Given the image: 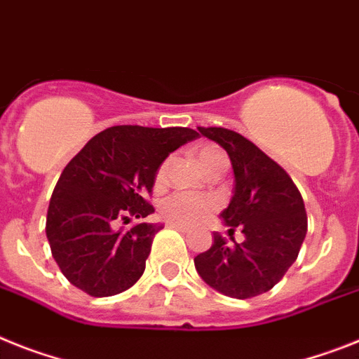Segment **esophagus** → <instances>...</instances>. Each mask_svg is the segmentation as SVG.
<instances>
[{
  "instance_id": "1",
  "label": "esophagus",
  "mask_w": 359,
  "mask_h": 359,
  "mask_svg": "<svg viewBox=\"0 0 359 359\" xmlns=\"http://www.w3.org/2000/svg\"><path fill=\"white\" fill-rule=\"evenodd\" d=\"M168 226H170V228H173V230L180 231V233H188V231H189L188 226H184V224H177V222H168Z\"/></svg>"
}]
</instances>
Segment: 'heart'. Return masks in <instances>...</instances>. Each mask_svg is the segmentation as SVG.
I'll list each match as a JSON object with an SVG mask.
<instances>
[{"label": "heart", "instance_id": "obj_1", "mask_svg": "<svg viewBox=\"0 0 359 359\" xmlns=\"http://www.w3.org/2000/svg\"><path fill=\"white\" fill-rule=\"evenodd\" d=\"M226 158L224 151L221 147L213 146V144H206L197 149V161L204 171L217 161ZM171 158H164L158 164L155 171V186H162L168 177V168H170ZM217 208V201L213 197H203V195L186 194V191H179L170 197H165L158 206V212L164 217L165 221L177 222V224H195V222L203 221L204 217L210 215Z\"/></svg>", "mask_w": 359, "mask_h": 359}]
</instances>
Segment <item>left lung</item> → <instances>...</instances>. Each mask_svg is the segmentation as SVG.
Returning <instances> with one entry per match:
<instances>
[{
	"mask_svg": "<svg viewBox=\"0 0 359 359\" xmlns=\"http://www.w3.org/2000/svg\"><path fill=\"white\" fill-rule=\"evenodd\" d=\"M197 129L230 156L236 188L221 217L230 233L239 226L245 243L228 246L213 233L210 250L194 259L195 268L224 296L255 297L276 287L297 259L309 228L305 203L290 175L248 138L226 128Z\"/></svg>",
	"mask_w": 359,
	"mask_h": 359,
	"instance_id": "1",
	"label": "left lung"
}]
</instances>
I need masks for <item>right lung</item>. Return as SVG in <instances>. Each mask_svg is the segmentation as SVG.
<instances>
[{
    "label": "right lung",
    "mask_w": 359,
    "mask_h": 359,
    "mask_svg": "<svg viewBox=\"0 0 359 359\" xmlns=\"http://www.w3.org/2000/svg\"><path fill=\"white\" fill-rule=\"evenodd\" d=\"M189 128L113 126L65 165L47 210L50 252L71 285L93 297L128 290L142 277L162 226L131 219L155 212L147 201L165 156L195 140Z\"/></svg>",
    "instance_id": "obj_1"
}]
</instances>
